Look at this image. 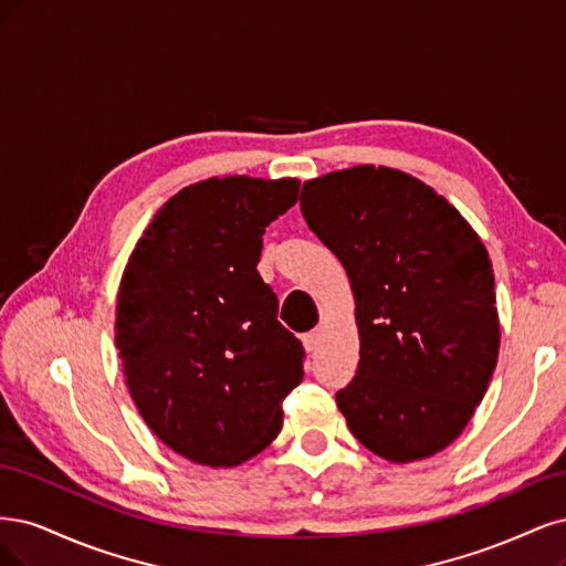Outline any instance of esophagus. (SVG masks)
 I'll return each mask as SVG.
<instances>
[{"mask_svg": "<svg viewBox=\"0 0 566 566\" xmlns=\"http://www.w3.org/2000/svg\"><path fill=\"white\" fill-rule=\"evenodd\" d=\"M324 340V329L322 326H317V329H313V332H307L305 336H303V345H305V350L307 353H313V350H317L319 348V343Z\"/></svg>", "mask_w": 566, "mask_h": 566, "instance_id": "obj_1", "label": "esophagus"}]
</instances>
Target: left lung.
Wrapping results in <instances>:
<instances>
[{
    "label": "left lung",
    "mask_w": 566,
    "mask_h": 566,
    "mask_svg": "<svg viewBox=\"0 0 566 566\" xmlns=\"http://www.w3.org/2000/svg\"><path fill=\"white\" fill-rule=\"evenodd\" d=\"M301 211L355 296L359 367L336 395L350 432L390 463L434 455L463 432L499 359L480 234L421 178L374 164L305 180Z\"/></svg>",
    "instance_id": "1"
}]
</instances>
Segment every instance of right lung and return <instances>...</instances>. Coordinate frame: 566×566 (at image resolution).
<instances>
[{"label":"right lung","mask_w":566,"mask_h":566,"mask_svg":"<svg viewBox=\"0 0 566 566\" xmlns=\"http://www.w3.org/2000/svg\"><path fill=\"white\" fill-rule=\"evenodd\" d=\"M298 178L226 176L178 190L122 272L115 345L143 421L186 459L240 465L282 430L303 345L259 275L265 228Z\"/></svg>","instance_id":"1"}]
</instances>
